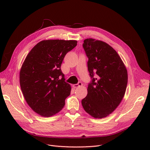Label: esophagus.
<instances>
[{
	"label": "esophagus",
	"instance_id": "1",
	"mask_svg": "<svg viewBox=\"0 0 150 150\" xmlns=\"http://www.w3.org/2000/svg\"><path fill=\"white\" fill-rule=\"evenodd\" d=\"M81 86H83V84H82V83H81V82H79L78 84H74V85H73V87H74V88H79V87H81Z\"/></svg>",
	"mask_w": 150,
	"mask_h": 150
}]
</instances>
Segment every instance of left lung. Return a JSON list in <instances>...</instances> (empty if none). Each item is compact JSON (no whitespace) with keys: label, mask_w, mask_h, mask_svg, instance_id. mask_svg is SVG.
<instances>
[{"label":"left lung","mask_w":150,"mask_h":150,"mask_svg":"<svg viewBox=\"0 0 150 150\" xmlns=\"http://www.w3.org/2000/svg\"><path fill=\"white\" fill-rule=\"evenodd\" d=\"M83 48L88 57L92 83L81 101L84 111L96 119L111 114L121 103L128 83V72L117 52L105 42L86 39ZM96 78H93V74Z\"/></svg>","instance_id":"obj_1"}]
</instances>
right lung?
Instances as JSON below:
<instances>
[{
	"label": "right lung",
	"instance_id": "1",
	"mask_svg": "<svg viewBox=\"0 0 150 150\" xmlns=\"http://www.w3.org/2000/svg\"><path fill=\"white\" fill-rule=\"evenodd\" d=\"M76 40L48 39L38 42L27 54L19 74L24 98L34 112L49 117L58 113L70 96V85L64 81L61 66Z\"/></svg>",
	"mask_w": 150,
	"mask_h": 150
}]
</instances>
